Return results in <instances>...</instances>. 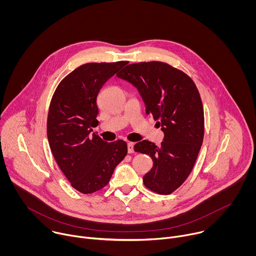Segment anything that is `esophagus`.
Wrapping results in <instances>:
<instances>
[{
  "label": "esophagus",
  "instance_id": "esophagus-1",
  "mask_svg": "<svg viewBox=\"0 0 256 256\" xmlns=\"http://www.w3.org/2000/svg\"><path fill=\"white\" fill-rule=\"evenodd\" d=\"M128 152L130 154V153H134V142H128Z\"/></svg>",
  "mask_w": 256,
  "mask_h": 256
}]
</instances>
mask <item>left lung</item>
I'll return each mask as SVG.
<instances>
[{
	"label": "left lung",
	"instance_id": "obj_1",
	"mask_svg": "<svg viewBox=\"0 0 256 256\" xmlns=\"http://www.w3.org/2000/svg\"><path fill=\"white\" fill-rule=\"evenodd\" d=\"M116 76L138 89L146 114L153 116L164 132L159 147L144 140L134 144V151L153 160L142 178L144 186L170 194L190 174L202 144L204 118L198 90L184 72L162 62L132 64Z\"/></svg>",
	"mask_w": 256,
	"mask_h": 256
}]
</instances>
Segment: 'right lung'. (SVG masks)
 Wrapping results in <instances>:
<instances>
[{"label": "right lung", "instance_id": "1", "mask_svg": "<svg viewBox=\"0 0 256 256\" xmlns=\"http://www.w3.org/2000/svg\"><path fill=\"white\" fill-rule=\"evenodd\" d=\"M128 62H89L58 84L48 110V138L52 155L70 182L82 194L103 188L128 153L126 142H107L94 132L98 124L97 96L105 82Z\"/></svg>", "mask_w": 256, "mask_h": 256}]
</instances>
